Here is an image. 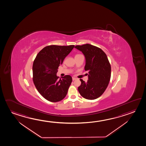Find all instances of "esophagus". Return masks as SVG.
I'll list each match as a JSON object with an SVG mask.
<instances>
[{
	"label": "esophagus",
	"mask_w": 146,
	"mask_h": 146,
	"mask_svg": "<svg viewBox=\"0 0 146 146\" xmlns=\"http://www.w3.org/2000/svg\"><path fill=\"white\" fill-rule=\"evenodd\" d=\"M77 79V78H74V77H72V80L73 81H74V80H76Z\"/></svg>",
	"instance_id": "esophagus-1"
}]
</instances>
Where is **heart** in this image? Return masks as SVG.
Segmentation results:
<instances>
[{"label":"heart","mask_w":146,"mask_h":146,"mask_svg":"<svg viewBox=\"0 0 146 146\" xmlns=\"http://www.w3.org/2000/svg\"><path fill=\"white\" fill-rule=\"evenodd\" d=\"M78 55H80V54H77V55H76V56H78Z\"/></svg>","instance_id":"heart-1"}]
</instances>
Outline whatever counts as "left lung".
Instances as JSON below:
<instances>
[{
	"label": "left lung",
	"mask_w": 146,
	"mask_h": 146,
	"mask_svg": "<svg viewBox=\"0 0 146 146\" xmlns=\"http://www.w3.org/2000/svg\"><path fill=\"white\" fill-rule=\"evenodd\" d=\"M74 47L84 54L85 70L88 71V80L85 82L80 79L78 91L85 99H97L105 91L110 80L111 66L107 56L101 48L89 44Z\"/></svg>",
	"instance_id": "left-lung-1"
}]
</instances>
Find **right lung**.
<instances>
[{"label":"right lung","mask_w":146,"mask_h":146,"mask_svg":"<svg viewBox=\"0 0 146 146\" xmlns=\"http://www.w3.org/2000/svg\"><path fill=\"white\" fill-rule=\"evenodd\" d=\"M74 45H50L40 51L33 65V82L37 90L52 102L60 101L66 96L72 78L66 75L62 79L57 76L58 67Z\"/></svg>","instance_id":"obj_1"}]
</instances>
